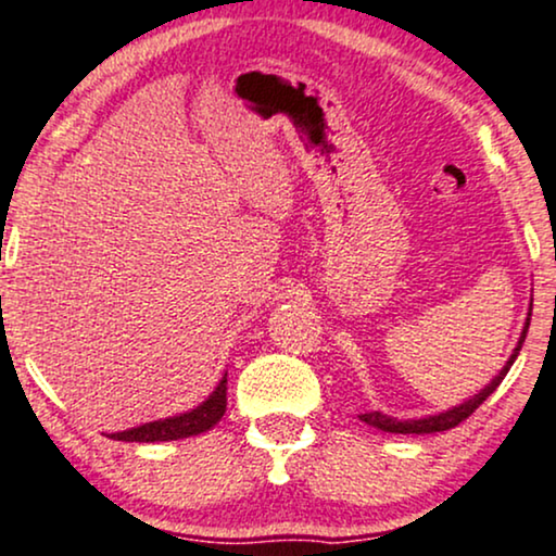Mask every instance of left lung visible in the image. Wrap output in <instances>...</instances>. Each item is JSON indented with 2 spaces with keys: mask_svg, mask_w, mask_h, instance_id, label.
Wrapping results in <instances>:
<instances>
[{
  "mask_svg": "<svg viewBox=\"0 0 556 556\" xmlns=\"http://www.w3.org/2000/svg\"><path fill=\"white\" fill-rule=\"evenodd\" d=\"M531 306H533V304H531ZM528 325H531V312H528L526 328H523V336H520V341H518V349H515V354L510 356V362L505 364V369H502L500 375L494 377L492 384H486V388L481 390L479 395L471 397V401H466V403H463V406L453 408V410H445V414H440V416H429V419L397 421V419H390V416L380 414V410H375V414H362V416H358V419L367 421L369 427L382 429V432H393V434H432V432H447V429H455V427H458L460 421H466L468 416H471L473 410L479 408L481 403H484L486 397L494 393V390L500 388V382H502V380H505V375H507V371H510L513 362H515V358H518V354H520V349H523V341H526Z\"/></svg>",
  "mask_w": 556,
  "mask_h": 556,
  "instance_id": "8db88e82",
  "label": "left lung"
}]
</instances>
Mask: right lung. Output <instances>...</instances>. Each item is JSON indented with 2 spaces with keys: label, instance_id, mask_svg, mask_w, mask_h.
I'll list each match as a JSON object with an SVG mask.
<instances>
[{
  "label": "right lung",
  "instance_id": "obj_1",
  "mask_svg": "<svg viewBox=\"0 0 556 556\" xmlns=\"http://www.w3.org/2000/svg\"><path fill=\"white\" fill-rule=\"evenodd\" d=\"M226 414V377L220 380L215 393L207 397L202 406H198L189 414L174 416V419L163 421H150L142 427L127 429V432L111 434V440L119 442H168V440H185V437L202 434L207 429L215 427Z\"/></svg>",
  "mask_w": 556,
  "mask_h": 556
}]
</instances>
